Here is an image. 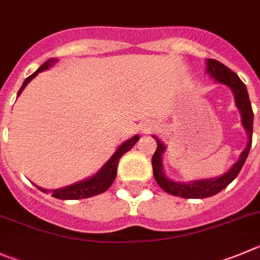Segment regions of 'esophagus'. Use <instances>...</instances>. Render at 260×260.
Returning a JSON list of instances; mask_svg holds the SVG:
<instances>
[{
    "instance_id": "1",
    "label": "esophagus",
    "mask_w": 260,
    "mask_h": 260,
    "mask_svg": "<svg viewBox=\"0 0 260 260\" xmlns=\"http://www.w3.org/2000/svg\"><path fill=\"white\" fill-rule=\"evenodd\" d=\"M151 128H152V126L149 125V123H147V125H144V126H143L142 132L144 133V134H147V133H149V130H151Z\"/></svg>"
}]
</instances>
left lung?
<instances>
[{"label":"left lung","mask_w":260,"mask_h":260,"mask_svg":"<svg viewBox=\"0 0 260 260\" xmlns=\"http://www.w3.org/2000/svg\"><path fill=\"white\" fill-rule=\"evenodd\" d=\"M208 73L211 77L215 78L218 82L227 85L233 91L236 106L239 107L240 112H241L242 125L246 128L249 142H247L246 148L241 153L239 161L232 166V169L228 173H225L222 177L215 178V179L197 180V182L190 183H177L168 179L165 177V174L162 173L161 156H162L164 151H165V146L154 137L157 140V149L153 153V157H152V168H153L154 179H156L157 184L162 188L165 192L173 194V196L183 197V199H206V197L214 196V194L219 193L220 190L224 189L239 175L240 170H241L245 161H246L247 154H249L250 148H251V142H253L254 113L245 83L240 80V77L235 72H232L224 64L215 60V59H208Z\"/></svg>","instance_id":"left-lung-1"}]
</instances>
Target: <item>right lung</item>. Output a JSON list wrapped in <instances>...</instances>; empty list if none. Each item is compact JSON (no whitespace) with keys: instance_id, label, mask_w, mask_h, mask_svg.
Here are the masks:
<instances>
[{"instance_id":"right-lung-1","label":"right lung","mask_w":260,"mask_h":260,"mask_svg":"<svg viewBox=\"0 0 260 260\" xmlns=\"http://www.w3.org/2000/svg\"><path fill=\"white\" fill-rule=\"evenodd\" d=\"M55 61H56L55 59H50V60H47L46 63L42 64V66L40 67L35 73H33V75H30L29 77L25 78V81L23 82V85H21L20 90H19L18 96L20 95V92L23 91V89L27 86V83L29 82L33 77L37 76V73L47 70V68L51 67ZM138 140H139V137L135 135L134 138H132L130 140H127V142H125L123 144H121L120 148H118L117 151H116V153L108 159V162H107L101 170H99V173H98L96 175L91 177L90 179L83 180V182L70 185V187H64V188H60V189L50 190L51 196L59 200H81V199H87V197H91V196H95V194H101L103 193V192H106V190L112 185L114 178H116L120 158L126 153V152L130 151V149L135 146V143H137ZM38 189H41L42 192H45V193L47 192V190L44 189V188L38 187Z\"/></svg>"}]
</instances>
